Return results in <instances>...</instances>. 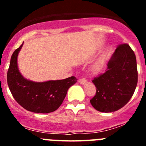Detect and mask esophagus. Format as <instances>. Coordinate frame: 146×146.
Returning a JSON list of instances; mask_svg holds the SVG:
<instances>
[{"label": "esophagus", "mask_w": 146, "mask_h": 146, "mask_svg": "<svg viewBox=\"0 0 146 146\" xmlns=\"http://www.w3.org/2000/svg\"><path fill=\"white\" fill-rule=\"evenodd\" d=\"M78 82H79V83L80 85H85L87 83V80H86L85 78H81V79H80L79 80H78Z\"/></svg>", "instance_id": "1"}]
</instances>
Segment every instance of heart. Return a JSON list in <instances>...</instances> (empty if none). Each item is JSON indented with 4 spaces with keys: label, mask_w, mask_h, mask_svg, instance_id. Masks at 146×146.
Wrapping results in <instances>:
<instances>
[{
    "label": "heart",
    "mask_w": 146,
    "mask_h": 146,
    "mask_svg": "<svg viewBox=\"0 0 146 146\" xmlns=\"http://www.w3.org/2000/svg\"><path fill=\"white\" fill-rule=\"evenodd\" d=\"M100 66H101V62H97V63L94 66V69H95V70H97V69H99V68H100Z\"/></svg>",
    "instance_id": "obj_1"
}]
</instances>
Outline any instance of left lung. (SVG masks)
Instances as JSON below:
<instances>
[{"label": "left lung", "instance_id": "left-lung-1", "mask_svg": "<svg viewBox=\"0 0 146 146\" xmlns=\"http://www.w3.org/2000/svg\"><path fill=\"white\" fill-rule=\"evenodd\" d=\"M92 82L96 93L90 102L96 110L111 113L123 108L137 83L136 57L131 47L126 44L119 45L108 61L106 72Z\"/></svg>", "mask_w": 146, "mask_h": 146}]
</instances>
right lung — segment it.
Returning a JSON list of instances; mask_svg holds the SVG:
<instances>
[{"instance_id":"obj_1","label":"right lung","mask_w":146,"mask_h":146,"mask_svg":"<svg viewBox=\"0 0 146 146\" xmlns=\"http://www.w3.org/2000/svg\"><path fill=\"white\" fill-rule=\"evenodd\" d=\"M23 43L11 55L7 73V82L13 97L28 111L48 113L61 105L68 89L77 82L76 77L35 82L23 77L17 64V57Z\"/></svg>"}]
</instances>
